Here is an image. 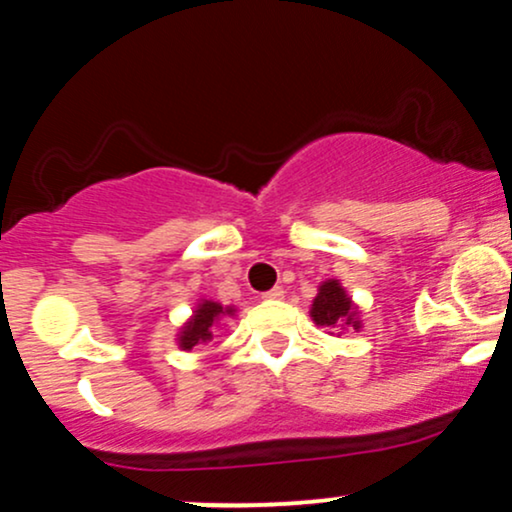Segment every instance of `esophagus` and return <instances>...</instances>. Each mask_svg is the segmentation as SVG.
Returning <instances> with one entry per match:
<instances>
[{
  "mask_svg": "<svg viewBox=\"0 0 512 512\" xmlns=\"http://www.w3.org/2000/svg\"><path fill=\"white\" fill-rule=\"evenodd\" d=\"M283 295H285L283 288H271L268 293H263V298H266V300H280Z\"/></svg>",
  "mask_w": 512,
  "mask_h": 512,
  "instance_id": "34e87169",
  "label": "esophagus"
}]
</instances>
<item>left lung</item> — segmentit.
I'll return each instance as SVG.
<instances>
[{
	"label": "left lung",
	"mask_w": 512,
	"mask_h": 512,
	"mask_svg": "<svg viewBox=\"0 0 512 512\" xmlns=\"http://www.w3.org/2000/svg\"><path fill=\"white\" fill-rule=\"evenodd\" d=\"M312 320L320 327H354L359 329V315H356L351 298H346L344 288L337 280H327L320 285L315 302H312Z\"/></svg>",
	"instance_id": "1"
}]
</instances>
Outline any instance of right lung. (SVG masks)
<instances>
[{
	"label": "right lung",
	"instance_id": "right-lung-1",
	"mask_svg": "<svg viewBox=\"0 0 512 512\" xmlns=\"http://www.w3.org/2000/svg\"><path fill=\"white\" fill-rule=\"evenodd\" d=\"M232 307H222L219 302L205 300L195 310V317L185 324L183 332H180V346L183 349H192V346H200L212 342V329L222 315H232Z\"/></svg>",
	"mask_w": 512,
	"mask_h": 512
}]
</instances>
